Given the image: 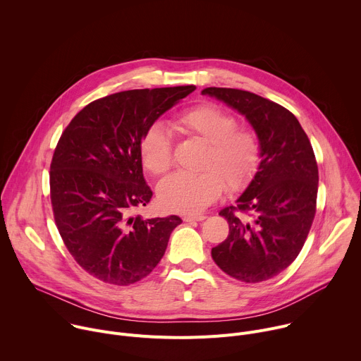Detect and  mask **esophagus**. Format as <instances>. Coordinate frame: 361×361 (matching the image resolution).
I'll use <instances>...</instances> for the list:
<instances>
[{"instance_id": "1", "label": "esophagus", "mask_w": 361, "mask_h": 361, "mask_svg": "<svg viewBox=\"0 0 361 361\" xmlns=\"http://www.w3.org/2000/svg\"><path fill=\"white\" fill-rule=\"evenodd\" d=\"M183 220L187 221V223H191V221H202V220H205V216H202V214H187V216H184Z\"/></svg>"}]
</instances>
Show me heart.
Returning a JSON list of instances; mask_svg holds the SVG:
<instances>
[{
  "mask_svg": "<svg viewBox=\"0 0 361 361\" xmlns=\"http://www.w3.org/2000/svg\"><path fill=\"white\" fill-rule=\"evenodd\" d=\"M174 127L183 135L205 142L200 174L174 173L159 185L163 207L195 214L209 207L227 187L244 188L254 177L262 159L260 141L248 128L237 126L235 117L220 106L202 102L184 110L174 118ZM140 159L152 176L166 174L173 164L170 131L161 123H152L140 140Z\"/></svg>",
  "mask_w": 361,
  "mask_h": 361,
  "instance_id": "obj_1",
  "label": "heart"
}]
</instances>
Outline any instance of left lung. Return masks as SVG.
<instances>
[{
    "label": "left lung",
    "mask_w": 361,
    "mask_h": 361,
    "mask_svg": "<svg viewBox=\"0 0 361 361\" xmlns=\"http://www.w3.org/2000/svg\"><path fill=\"white\" fill-rule=\"evenodd\" d=\"M202 95L245 117L260 141L262 161L252 180L220 212L228 237L212 250L216 264L244 283H260L286 270L301 251L312 228L319 188L314 151L298 120L277 102L250 91L210 87ZM234 211H247L241 221Z\"/></svg>",
    "instance_id": "1"
}]
</instances>
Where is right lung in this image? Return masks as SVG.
I'll return each instance as SVG.
<instances>
[{
	"instance_id": "right-lung-1",
	"label": "right lung",
	"mask_w": 361,
	"mask_h": 361,
	"mask_svg": "<svg viewBox=\"0 0 361 361\" xmlns=\"http://www.w3.org/2000/svg\"><path fill=\"white\" fill-rule=\"evenodd\" d=\"M194 85L128 90L95 99L68 124L49 171L51 202L66 247L92 277L128 286L163 259L178 216H131L152 195L140 140Z\"/></svg>"
}]
</instances>
